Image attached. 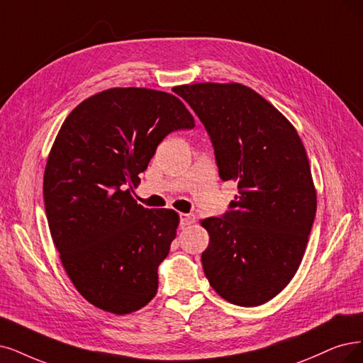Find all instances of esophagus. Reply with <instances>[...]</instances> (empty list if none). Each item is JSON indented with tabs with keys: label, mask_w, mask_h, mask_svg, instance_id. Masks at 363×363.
Segmentation results:
<instances>
[{
	"label": "esophagus",
	"mask_w": 363,
	"mask_h": 363,
	"mask_svg": "<svg viewBox=\"0 0 363 363\" xmlns=\"http://www.w3.org/2000/svg\"><path fill=\"white\" fill-rule=\"evenodd\" d=\"M194 216H191V213H181L179 216V225L181 227H185V225H190L194 223Z\"/></svg>",
	"instance_id": "obj_1"
}]
</instances>
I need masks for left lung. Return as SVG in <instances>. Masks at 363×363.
<instances>
[{
  "label": "left lung",
  "mask_w": 363,
  "mask_h": 363,
  "mask_svg": "<svg viewBox=\"0 0 363 363\" xmlns=\"http://www.w3.org/2000/svg\"><path fill=\"white\" fill-rule=\"evenodd\" d=\"M205 125L218 174L239 196L202 225L209 245L205 275L221 298L239 306L271 301L296 274L315 217L310 161L298 131L251 88L194 84L173 89Z\"/></svg>",
  "instance_id": "left-lung-1"
}]
</instances>
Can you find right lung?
I'll list each match as a JSON object with an SVG mask.
<instances>
[{"instance_id":"add662e5","label":"right lung","mask_w":363,"mask_h":363,"mask_svg":"<svg viewBox=\"0 0 363 363\" xmlns=\"http://www.w3.org/2000/svg\"><path fill=\"white\" fill-rule=\"evenodd\" d=\"M193 127L178 97L146 88L99 92L61 125L43 179L49 230L72 283L103 311L128 314L155 296L179 217L138 205L131 185L169 133Z\"/></svg>"}]
</instances>
